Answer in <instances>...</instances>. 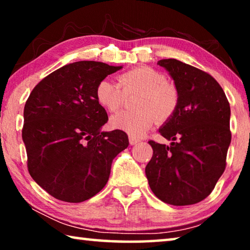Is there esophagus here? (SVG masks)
Segmentation results:
<instances>
[{
    "label": "esophagus",
    "instance_id": "esophagus-1",
    "mask_svg": "<svg viewBox=\"0 0 250 250\" xmlns=\"http://www.w3.org/2000/svg\"><path fill=\"white\" fill-rule=\"evenodd\" d=\"M129 142H130V145H131V146H134V145H137V143L140 142V139H137V138L130 137V138H129Z\"/></svg>",
    "mask_w": 250,
    "mask_h": 250
}]
</instances>
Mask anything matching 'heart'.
I'll use <instances>...</instances> for the list:
<instances>
[{
    "label": "heart",
    "mask_w": 250,
    "mask_h": 250,
    "mask_svg": "<svg viewBox=\"0 0 250 250\" xmlns=\"http://www.w3.org/2000/svg\"><path fill=\"white\" fill-rule=\"evenodd\" d=\"M117 84L109 79L98 83L96 99L104 109L116 112L125 104V97L134 96L133 111H122L110 119V125L133 138H140L155 119L164 122L174 115L180 103V94L166 76L150 67H138L118 77Z\"/></svg>",
    "instance_id": "obj_1"
}]
</instances>
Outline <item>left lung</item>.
<instances>
[{
    "mask_svg": "<svg viewBox=\"0 0 250 250\" xmlns=\"http://www.w3.org/2000/svg\"><path fill=\"white\" fill-rule=\"evenodd\" d=\"M180 94L176 111L159 132L170 146L149 141L153 155L146 167L150 188L161 201L192 205L209 195L225 171L230 145V107L209 74L177 59H161Z\"/></svg>",
    "mask_w": 250,
    "mask_h": 250,
    "instance_id": "8db88e82",
    "label": "left lung"
}]
</instances>
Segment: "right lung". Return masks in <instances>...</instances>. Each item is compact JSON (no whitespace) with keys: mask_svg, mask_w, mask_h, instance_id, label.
Wrapping results in <instances>:
<instances>
[{"mask_svg":"<svg viewBox=\"0 0 250 250\" xmlns=\"http://www.w3.org/2000/svg\"><path fill=\"white\" fill-rule=\"evenodd\" d=\"M121 68L92 61L65 65L37 83L25 104L28 172L59 201L80 203L99 193L113 159L129 146L124 131H101L108 116L95 95L98 83Z\"/></svg>","mask_w":250,"mask_h":250,"instance_id":"right-lung-1","label":"right lung"}]
</instances>
